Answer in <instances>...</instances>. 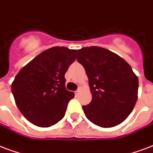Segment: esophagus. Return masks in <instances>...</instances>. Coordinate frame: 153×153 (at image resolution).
<instances>
[{
  "label": "esophagus",
  "mask_w": 153,
  "mask_h": 153,
  "mask_svg": "<svg viewBox=\"0 0 153 153\" xmlns=\"http://www.w3.org/2000/svg\"><path fill=\"white\" fill-rule=\"evenodd\" d=\"M80 93H81V87H79V89H78L75 92V94L76 95H79V94H80Z\"/></svg>",
  "instance_id": "34e87169"
}]
</instances>
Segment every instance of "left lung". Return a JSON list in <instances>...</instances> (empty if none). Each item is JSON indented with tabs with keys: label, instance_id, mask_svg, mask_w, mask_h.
Returning a JSON list of instances; mask_svg holds the SVG:
<instances>
[{
	"label": "left lung",
	"instance_id": "8db88e82",
	"mask_svg": "<svg viewBox=\"0 0 153 153\" xmlns=\"http://www.w3.org/2000/svg\"><path fill=\"white\" fill-rule=\"evenodd\" d=\"M77 51L92 94L91 102L82 106L86 118L105 128L120 124L137 101V76L127 61L105 48L93 46Z\"/></svg>",
	"mask_w": 153,
	"mask_h": 153
}]
</instances>
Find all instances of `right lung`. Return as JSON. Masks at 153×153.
<instances>
[{
    "instance_id": "add662e5",
    "label": "right lung",
    "mask_w": 153,
    "mask_h": 153,
    "mask_svg": "<svg viewBox=\"0 0 153 153\" xmlns=\"http://www.w3.org/2000/svg\"><path fill=\"white\" fill-rule=\"evenodd\" d=\"M76 59V50L54 47L42 51L19 71L11 89L16 105L32 124L53 126L64 118L74 97L65 87L64 75Z\"/></svg>"
}]
</instances>
